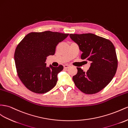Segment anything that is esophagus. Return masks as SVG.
<instances>
[{
	"mask_svg": "<svg viewBox=\"0 0 128 128\" xmlns=\"http://www.w3.org/2000/svg\"><path fill=\"white\" fill-rule=\"evenodd\" d=\"M70 65H69L65 64V65H64V68H70Z\"/></svg>",
	"mask_w": 128,
	"mask_h": 128,
	"instance_id": "esophagus-1",
	"label": "esophagus"
}]
</instances>
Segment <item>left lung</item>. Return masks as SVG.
Here are the masks:
<instances>
[{
    "label": "left lung",
    "instance_id": "8db88e82",
    "mask_svg": "<svg viewBox=\"0 0 128 128\" xmlns=\"http://www.w3.org/2000/svg\"><path fill=\"white\" fill-rule=\"evenodd\" d=\"M70 37L83 52L82 60L91 63L86 72L77 68V73L72 77L75 86L86 94L100 92L116 72L118 60L114 44L109 39L92 34H70Z\"/></svg>",
    "mask_w": 128,
    "mask_h": 128
}]
</instances>
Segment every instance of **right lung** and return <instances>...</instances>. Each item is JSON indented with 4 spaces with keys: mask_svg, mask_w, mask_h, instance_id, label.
Returning <instances> with one entry per match:
<instances>
[{
    "mask_svg": "<svg viewBox=\"0 0 128 128\" xmlns=\"http://www.w3.org/2000/svg\"><path fill=\"white\" fill-rule=\"evenodd\" d=\"M69 34L46 31L29 33L16 48L14 61L19 79L33 92L44 94L57 84V74L63 69L60 65L46 66V57L54 55L56 48Z\"/></svg>",
    "mask_w": 128,
    "mask_h": 128,
    "instance_id": "right-lung-1",
    "label": "right lung"
}]
</instances>
